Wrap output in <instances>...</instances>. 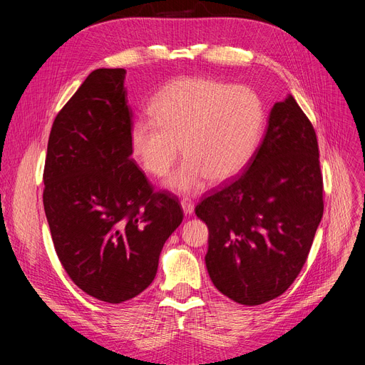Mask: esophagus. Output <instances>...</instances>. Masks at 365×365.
Segmentation results:
<instances>
[{"label":"esophagus","instance_id":"obj_1","mask_svg":"<svg viewBox=\"0 0 365 365\" xmlns=\"http://www.w3.org/2000/svg\"><path fill=\"white\" fill-rule=\"evenodd\" d=\"M180 204H182V208H183V213H185V215H187V216H189V215H192V213H194V208H195V205H194V202H192V201H189V200H186V198H185V200H182V202H180Z\"/></svg>","mask_w":365,"mask_h":365}]
</instances>
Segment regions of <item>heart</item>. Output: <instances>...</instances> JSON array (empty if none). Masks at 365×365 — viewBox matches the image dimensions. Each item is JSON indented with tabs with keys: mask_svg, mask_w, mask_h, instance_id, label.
I'll return each instance as SVG.
<instances>
[{
	"mask_svg": "<svg viewBox=\"0 0 365 365\" xmlns=\"http://www.w3.org/2000/svg\"><path fill=\"white\" fill-rule=\"evenodd\" d=\"M152 120H134L128 130L134 158L161 178L179 158L165 185L195 194L212 179L238 176L253 158L263 130V108L248 87L202 76H182L164 86L149 105ZM182 148H180V145Z\"/></svg>",
	"mask_w": 365,
	"mask_h": 365,
	"instance_id": "heart-1",
	"label": "heart"
}]
</instances>
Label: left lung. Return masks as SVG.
<instances>
[{
	"label": "left lung",
	"instance_id": "8db88e82",
	"mask_svg": "<svg viewBox=\"0 0 365 365\" xmlns=\"http://www.w3.org/2000/svg\"><path fill=\"white\" fill-rule=\"evenodd\" d=\"M322 212L317 134L289 94L272 106L242 175L195 207L216 289L247 306L281 296L308 259Z\"/></svg>",
	"mask_w": 365,
	"mask_h": 365
}]
</instances>
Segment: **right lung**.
<instances>
[{
	"instance_id": "add662e5",
	"label": "right lung",
	"mask_w": 365,
	"mask_h": 365,
	"mask_svg": "<svg viewBox=\"0 0 365 365\" xmlns=\"http://www.w3.org/2000/svg\"><path fill=\"white\" fill-rule=\"evenodd\" d=\"M125 69H96L53 123L43 202L57 257L91 297L123 303L153 281L183 220L131 158Z\"/></svg>"
}]
</instances>
